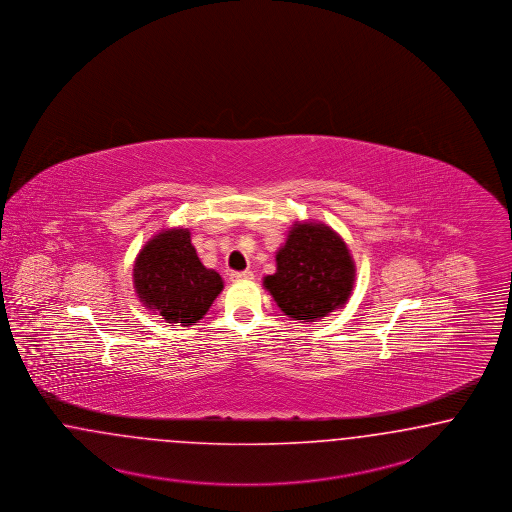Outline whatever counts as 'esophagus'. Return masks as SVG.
Listing matches in <instances>:
<instances>
[{"label":"esophagus","instance_id":"esophagus-1","mask_svg":"<svg viewBox=\"0 0 512 512\" xmlns=\"http://www.w3.org/2000/svg\"><path fill=\"white\" fill-rule=\"evenodd\" d=\"M253 280V272L244 270V272H230V282H249Z\"/></svg>","mask_w":512,"mask_h":512}]
</instances>
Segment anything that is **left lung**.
Returning a JSON list of instances; mask_svg holds the SVG:
<instances>
[{"instance_id": "1", "label": "left lung", "mask_w": 512, "mask_h": 512, "mask_svg": "<svg viewBox=\"0 0 512 512\" xmlns=\"http://www.w3.org/2000/svg\"><path fill=\"white\" fill-rule=\"evenodd\" d=\"M355 261L344 238L321 221H295L276 251V272L263 278L287 318L314 323L352 297Z\"/></svg>"}]
</instances>
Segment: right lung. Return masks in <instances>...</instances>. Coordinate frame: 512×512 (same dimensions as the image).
<instances>
[{
  "mask_svg": "<svg viewBox=\"0 0 512 512\" xmlns=\"http://www.w3.org/2000/svg\"><path fill=\"white\" fill-rule=\"evenodd\" d=\"M132 283L141 304L166 323L193 327L204 318L225 282L200 263L187 227L153 234L134 259Z\"/></svg>",
  "mask_w": 512,
  "mask_h": 512,
  "instance_id": "right-lung-1",
  "label": "right lung"
}]
</instances>
